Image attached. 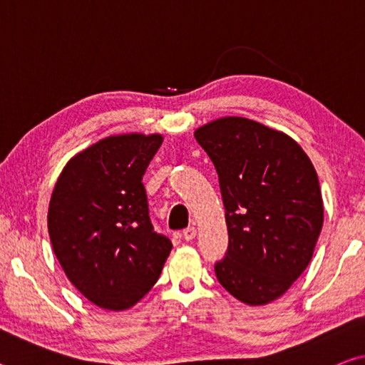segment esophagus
Listing matches in <instances>:
<instances>
[{"mask_svg": "<svg viewBox=\"0 0 365 365\" xmlns=\"http://www.w3.org/2000/svg\"><path fill=\"white\" fill-rule=\"evenodd\" d=\"M195 237H196V228L195 227H188L182 232V238L185 240V242H191V240H195Z\"/></svg>", "mask_w": 365, "mask_h": 365, "instance_id": "34e87169", "label": "esophagus"}]
</instances>
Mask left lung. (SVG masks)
I'll list each match as a JSON object with an SVG mask.
<instances>
[{"instance_id": "1", "label": "left lung", "mask_w": 365, "mask_h": 365, "mask_svg": "<svg viewBox=\"0 0 365 365\" xmlns=\"http://www.w3.org/2000/svg\"><path fill=\"white\" fill-rule=\"evenodd\" d=\"M195 138L211 158L228 248L215 277L235 298L264 306L304 272L324 224L317 172L293 138L245 117H222Z\"/></svg>"}]
</instances>
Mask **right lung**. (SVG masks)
I'll use <instances>...</instances> for the list:
<instances>
[{
    "label": "right lung",
    "mask_w": 365,
    "mask_h": 365,
    "mask_svg": "<svg viewBox=\"0 0 365 365\" xmlns=\"http://www.w3.org/2000/svg\"><path fill=\"white\" fill-rule=\"evenodd\" d=\"M163 137L100 140L61 172L48 209L53 251L67 279L108 311L137 304L158 282L172 243L154 232L143 175Z\"/></svg>",
    "instance_id": "right-lung-1"
}]
</instances>
